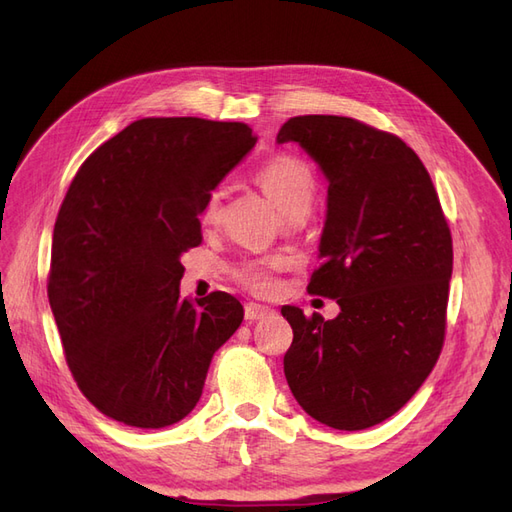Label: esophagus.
Wrapping results in <instances>:
<instances>
[{
  "label": "esophagus",
  "mask_w": 512,
  "mask_h": 512,
  "mask_svg": "<svg viewBox=\"0 0 512 512\" xmlns=\"http://www.w3.org/2000/svg\"><path fill=\"white\" fill-rule=\"evenodd\" d=\"M271 314L273 312L265 305H258V303H247L245 305V320L247 322H256V320H262V318H267Z\"/></svg>",
  "instance_id": "esophagus-1"
}]
</instances>
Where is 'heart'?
I'll return each instance as SVG.
<instances>
[{
	"mask_svg": "<svg viewBox=\"0 0 512 512\" xmlns=\"http://www.w3.org/2000/svg\"><path fill=\"white\" fill-rule=\"evenodd\" d=\"M256 183L262 188L273 205L280 209L286 218H299V215L309 213L316 196V177L303 160L292 158L282 153V156H273L267 162H262L256 170ZM220 190H211L203 205H200V222L213 224L220 215ZM286 267V258L282 256H267V258H254L245 260L237 269L239 282L254 292L267 294L275 288V271Z\"/></svg>",
	"mask_w": 512,
	"mask_h": 512,
	"instance_id": "heart-1",
	"label": "heart"
}]
</instances>
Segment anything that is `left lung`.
<instances>
[{
    "label": "left lung",
    "instance_id": "8db88e82",
    "mask_svg": "<svg viewBox=\"0 0 512 512\" xmlns=\"http://www.w3.org/2000/svg\"><path fill=\"white\" fill-rule=\"evenodd\" d=\"M329 183L322 265L307 292L337 299L324 320L284 305V374L318 423L356 431L393 416L436 365L446 329L453 239L431 177L399 136L337 115L288 119Z\"/></svg>",
    "mask_w": 512,
    "mask_h": 512
}]
</instances>
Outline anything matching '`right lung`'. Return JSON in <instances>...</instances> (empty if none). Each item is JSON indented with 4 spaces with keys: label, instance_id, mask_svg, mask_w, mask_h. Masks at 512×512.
<instances>
[{
    "label": "right lung",
    "instance_id": "right-lung-1",
    "mask_svg": "<svg viewBox=\"0 0 512 512\" xmlns=\"http://www.w3.org/2000/svg\"><path fill=\"white\" fill-rule=\"evenodd\" d=\"M239 121L147 117L81 164L61 203L49 303L83 395L113 421L168 427L203 395L243 305L179 297L181 254L200 245V205L247 151Z\"/></svg>",
    "mask_w": 512,
    "mask_h": 512
}]
</instances>
